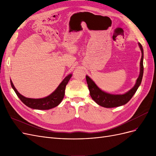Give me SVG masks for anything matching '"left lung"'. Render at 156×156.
<instances>
[{
	"label": "left lung",
	"mask_w": 156,
	"mask_h": 156,
	"mask_svg": "<svg viewBox=\"0 0 156 156\" xmlns=\"http://www.w3.org/2000/svg\"><path fill=\"white\" fill-rule=\"evenodd\" d=\"M140 49L141 51V59L140 62V73L139 77L137 78L134 87L130 89L129 91L123 94H112L103 91L99 88L93 80L86 75L87 82L90 91V94L92 98V100L95 101L97 104L103 107L112 108L116 107H120L124 105L128 102L131 98L133 96L138 88L140 85L141 81L143 76L144 67H143V58H144V51L143 46L140 43H138Z\"/></svg>",
	"instance_id": "1"
}]
</instances>
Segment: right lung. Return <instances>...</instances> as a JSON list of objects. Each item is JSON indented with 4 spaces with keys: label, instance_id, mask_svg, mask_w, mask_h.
<instances>
[{
    "label": "right lung",
    "instance_id": "1",
    "mask_svg": "<svg viewBox=\"0 0 156 156\" xmlns=\"http://www.w3.org/2000/svg\"><path fill=\"white\" fill-rule=\"evenodd\" d=\"M72 76V74H69L68 75H67L63 79V81L60 83L58 87L55 89V90L52 92L50 95L43 98L38 99L29 98L23 96L17 90V89L14 87L11 79L10 83L12 88L16 93L18 98L20 99L21 101L25 105L31 108H34V109L48 110L58 106L61 103V101H62L65 94L66 87L67 84Z\"/></svg>",
    "mask_w": 156,
    "mask_h": 156
}]
</instances>
